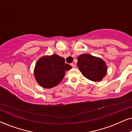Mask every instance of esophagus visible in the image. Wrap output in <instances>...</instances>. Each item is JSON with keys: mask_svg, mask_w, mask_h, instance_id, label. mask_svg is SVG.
<instances>
[{"mask_svg": "<svg viewBox=\"0 0 132 132\" xmlns=\"http://www.w3.org/2000/svg\"><path fill=\"white\" fill-rule=\"evenodd\" d=\"M71 66L72 67V68H73V69H75L76 68L75 64H74V63H71Z\"/></svg>", "mask_w": 132, "mask_h": 132, "instance_id": "34e87169", "label": "esophagus"}]
</instances>
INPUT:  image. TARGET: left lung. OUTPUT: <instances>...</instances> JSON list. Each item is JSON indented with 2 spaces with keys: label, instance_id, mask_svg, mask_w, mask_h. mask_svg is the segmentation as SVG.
<instances>
[{
  "label": "left lung",
  "instance_id": "left-lung-1",
  "mask_svg": "<svg viewBox=\"0 0 132 132\" xmlns=\"http://www.w3.org/2000/svg\"><path fill=\"white\" fill-rule=\"evenodd\" d=\"M77 65L86 78L92 81L102 80L107 73V65L102 59L89 54L78 57Z\"/></svg>",
  "mask_w": 132,
  "mask_h": 132
}]
</instances>
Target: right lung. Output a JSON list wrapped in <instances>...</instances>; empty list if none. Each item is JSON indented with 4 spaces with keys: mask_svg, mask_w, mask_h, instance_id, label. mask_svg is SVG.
Instances as JSON below:
<instances>
[{
    "mask_svg": "<svg viewBox=\"0 0 132 132\" xmlns=\"http://www.w3.org/2000/svg\"><path fill=\"white\" fill-rule=\"evenodd\" d=\"M71 69V65L65 63L64 58L58 55L45 56L37 61L34 76L39 85L50 89L58 85L64 77L65 71Z\"/></svg>",
    "mask_w": 132,
    "mask_h": 132,
    "instance_id": "1",
    "label": "right lung"
}]
</instances>
